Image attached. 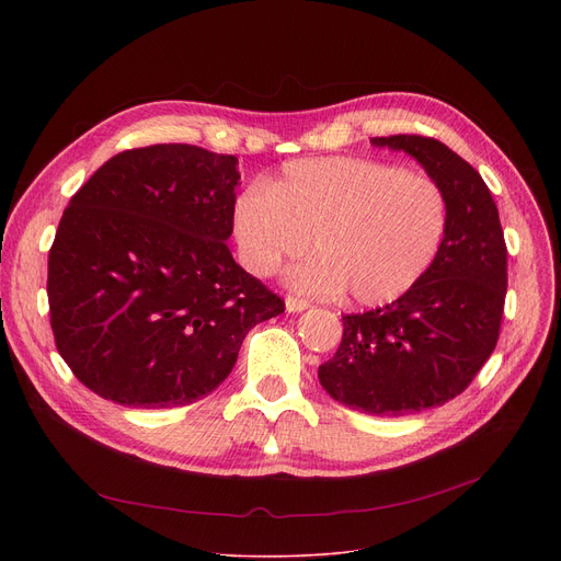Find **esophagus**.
<instances>
[{
  "mask_svg": "<svg viewBox=\"0 0 561 561\" xmlns=\"http://www.w3.org/2000/svg\"><path fill=\"white\" fill-rule=\"evenodd\" d=\"M284 305H286V311H288V313H300V311H307V309H309V302H307V300L293 298V296H288V298L284 300Z\"/></svg>",
  "mask_w": 561,
  "mask_h": 561,
  "instance_id": "34e87169",
  "label": "esophagus"
}]
</instances>
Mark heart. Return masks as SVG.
<instances>
[{
    "label": "heart",
    "instance_id": "b5f03b06",
    "mask_svg": "<svg viewBox=\"0 0 561 561\" xmlns=\"http://www.w3.org/2000/svg\"><path fill=\"white\" fill-rule=\"evenodd\" d=\"M239 259L271 275L311 248L288 282L311 296L379 307L430 271L448 229V199L432 176L357 157L300 159L241 193L231 209Z\"/></svg>",
    "mask_w": 561,
    "mask_h": 561
}]
</instances>
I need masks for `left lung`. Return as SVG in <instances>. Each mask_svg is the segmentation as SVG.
<instances>
[{
  "mask_svg": "<svg viewBox=\"0 0 561 561\" xmlns=\"http://www.w3.org/2000/svg\"><path fill=\"white\" fill-rule=\"evenodd\" d=\"M370 145L416 159L444 188L446 239L404 296L343 316V341L318 379L350 409L409 416L459 396L491 357L507 296V248L491 191L450 147L407 134Z\"/></svg>",
  "mask_w": 561,
  "mask_h": 561,
  "instance_id": "obj_1",
  "label": "left lung"
}]
</instances>
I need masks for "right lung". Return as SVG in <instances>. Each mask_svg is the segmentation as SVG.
I'll return each instance as SVG.
<instances>
[{
    "instance_id": "add662e5",
    "label": "right lung",
    "mask_w": 561,
    "mask_h": 561,
    "mask_svg": "<svg viewBox=\"0 0 561 561\" xmlns=\"http://www.w3.org/2000/svg\"><path fill=\"white\" fill-rule=\"evenodd\" d=\"M239 159L152 145L108 159L70 199L47 263L58 355L125 407H184L216 391L245 334L284 302L227 241Z\"/></svg>"
}]
</instances>
